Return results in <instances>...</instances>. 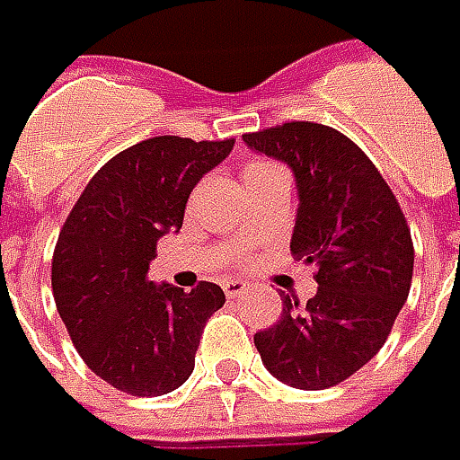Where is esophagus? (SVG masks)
<instances>
[{
	"label": "esophagus",
	"instance_id": "1",
	"mask_svg": "<svg viewBox=\"0 0 460 460\" xmlns=\"http://www.w3.org/2000/svg\"><path fill=\"white\" fill-rule=\"evenodd\" d=\"M224 293H226V297H239V295L246 293V285L239 282V279H226L224 282Z\"/></svg>",
	"mask_w": 460,
	"mask_h": 460
}]
</instances>
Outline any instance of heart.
<instances>
[{
  "mask_svg": "<svg viewBox=\"0 0 460 460\" xmlns=\"http://www.w3.org/2000/svg\"><path fill=\"white\" fill-rule=\"evenodd\" d=\"M267 170H278V165L264 163V160H254V163H249V165H246L244 178H249V175H257V172H267Z\"/></svg>",
  "mask_w": 460,
  "mask_h": 460,
  "instance_id": "b5f03b06",
  "label": "heart"
}]
</instances>
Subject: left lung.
<instances>
[{
	"label": "left lung",
	"mask_w": 460,
	"mask_h": 460,
	"mask_svg": "<svg viewBox=\"0 0 460 460\" xmlns=\"http://www.w3.org/2000/svg\"><path fill=\"white\" fill-rule=\"evenodd\" d=\"M244 142L295 172L300 206L290 252L315 267L318 282L305 305L282 295L279 321L254 333V346L279 382L336 387L385 346L410 295V226L382 172L333 127L285 121Z\"/></svg>",
	"instance_id": "left-lung-1"
}]
</instances>
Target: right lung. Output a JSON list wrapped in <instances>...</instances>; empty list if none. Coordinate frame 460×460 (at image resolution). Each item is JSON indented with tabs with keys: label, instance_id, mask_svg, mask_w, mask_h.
<instances>
[{
	"label": "right lung",
	"instance_id": "1",
	"mask_svg": "<svg viewBox=\"0 0 460 460\" xmlns=\"http://www.w3.org/2000/svg\"><path fill=\"white\" fill-rule=\"evenodd\" d=\"M234 139L137 142L88 181L53 252V297L93 374L132 397L178 389L196 367L203 328L226 303L214 282L190 293L147 279L157 242L181 231L196 182Z\"/></svg>",
	"mask_w": 460,
	"mask_h": 460
}]
</instances>
